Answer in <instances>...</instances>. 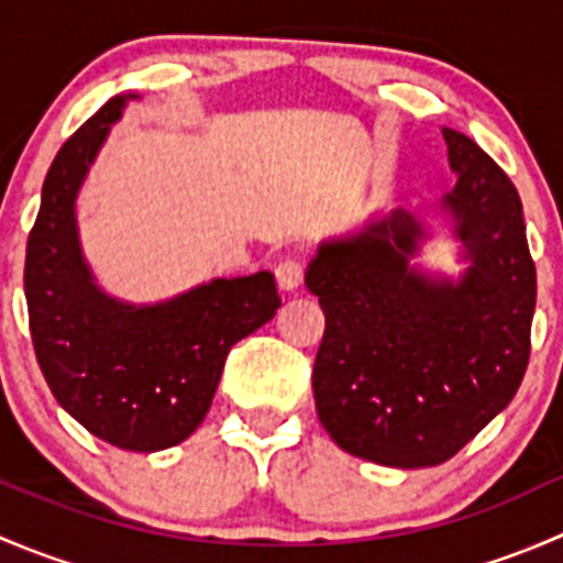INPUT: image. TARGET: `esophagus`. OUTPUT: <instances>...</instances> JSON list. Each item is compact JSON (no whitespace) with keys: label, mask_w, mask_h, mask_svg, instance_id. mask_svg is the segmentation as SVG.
Returning a JSON list of instances; mask_svg holds the SVG:
<instances>
[{"label":"esophagus","mask_w":563,"mask_h":563,"mask_svg":"<svg viewBox=\"0 0 563 563\" xmlns=\"http://www.w3.org/2000/svg\"><path fill=\"white\" fill-rule=\"evenodd\" d=\"M275 277H277V286H280V291H297V288L302 286L305 269L299 261L286 258L275 266Z\"/></svg>","instance_id":"1"}]
</instances>
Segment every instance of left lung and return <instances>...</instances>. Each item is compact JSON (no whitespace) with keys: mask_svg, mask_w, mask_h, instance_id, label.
<instances>
[{"mask_svg":"<svg viewBox=\"0 0 563 563\" xmlns=\"http://www.w3.org/2000/svg\"><path fill=\"white\" fill-rule=\"evenodd\" d=\"M455 187L439 212L457 275L417 264L433 231L406 209L318 245L305 272L327 329L316 411L334 444L391 468L457 455L512 402L531 351L537 269L509 176L457 130H441Z\"/></svg>","mask_w":563,"mask_h":563,"instance_id":"left-lung-1","label":"left lung"}]
</instances>
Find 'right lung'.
Segmentation results:
<instances>
[{
    "instance_id": "right-lung-1",
    "label": "right lung",
    "mask_w": 563,
    "mask_h": 563,
    "mask_svg": "<svg viewBox=\"0 0 563 563\" xmlns=\"http://www.w3.org/2000/svg\"><path fill=\"white\" fill-rule=\"evenodd\" d=\"M139 95H117L65 141L43 181L26 245L24 291L35 354L59 406L128 452L181 444L207 417L231 345L280 308L275 275L214 277L133 305L98 286L76 201L111 124Z\"/></svg>"
}]
</instances>
